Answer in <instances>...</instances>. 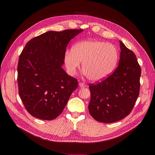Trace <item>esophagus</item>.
Returning <instances> with one entry per match:
<instances>
[{
	"label": "esophagus",
	"instance_id": "esophagus-1",
	"mask_svg": "<svg viewBox=\"0 0 155 155\" xmlns=\"http://www.w3.org/2000/svg\"><path fill=\"white\" fill-rule=\"evenodd\" d=\"M79 86H80V87H86V85H85V84H84V83L80 82V83L79 84Z\"/></svg>",
	"mask_w": 155,
	"mask_h": 155
}]
</instances>
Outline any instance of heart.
<instances>
[{"label":"heart","mask_w":155,"mask_h":155,"mask_svg":"<svg viewBox=\"0 0 155 155\" xmlns=\"http://www.w3.org/2000/svg\"><path fill=\"white\" fill-rule=\"evenodd\" d=\"M119 53L117 48L107 42L87 40L80 42L65 53L64 60L68 72L75 74L82 63V71L94 82L109 77L116 68Z\"/></svg>","instance_id":"obj_1"}]
</instances>
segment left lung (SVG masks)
Instances as JSON below:
<instances>
[{"label": "left lung", "mask_w": 155, "mask_h": 155, "mask_svg": "<svg viewBox=\"0 0 155 155\" xmlns=\"http://www.w3.org/2000/svg\"><path fill=\"white\" fill-rule=\"evenodd\" d=\"M120 60L115 71L101 82L89 85L88 110L101 123H114L128 116L140 94L141 70L136 56L120 41Z\"/></svg>", "instance_id": "left-lung-1"}]
</instances>
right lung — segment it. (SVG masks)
Wrapping results in <instances>:
<instances>
[{
    "label": "right lung",
    "mask_w": 155,
    "mask_h": 155,
    "mask_svg": "<svg viewBox=\"0 0 155 155\" xmlns=\"http://www.w3.org/2000/svg\"><path fill=\"white\" fill-rule=\"evenodd\" d=\"M83 29L48 31L26 43L18 65L19 94L31 116L53 120L63 112L77 79L62 68L70 41Z\"/></svg>",
    "instance_id": "1"
}]
</instances>
